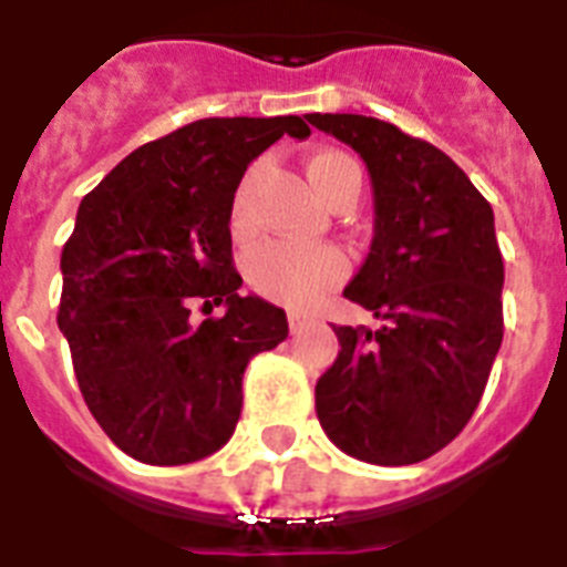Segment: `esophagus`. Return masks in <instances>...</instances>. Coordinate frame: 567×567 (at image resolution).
<instances>
[{
  "mask_svg": "<svg viewBox=\"0 0 567 567\" xmlns=\"http://www.w3.org/2000/svg\"><path fill=\"white\" fill-rule=\"evenodd\" d=\"M288 327H291V332L297 336V332L306 327V318H302V315H297V311H291V315H288Z\"/></svg>",
  "mask_w": 567,
  "mask_h": 567,
  "instance_id": "34e87169",
  "label": "esophagus"
}]
</instances>
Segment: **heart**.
Listing matches in <instances>:
<instances>
[{"label":"heart","mask_w":567,"mask_h":567,"mask_svg":"<svg viewBox=\"0 0 567 567\" xmlns=\"http://www.w3.org/2000/svg\"><path fill=\"white\" fill-rule=\"evenodd\" d=\"M309 182L315 185L329 205L338 199H355L362 188V171L359 164L341 150H320L306 162ZM258 167L244 176L238 185L235 203H231V235L235 238H249L252 235V208L249 196L256 188ZM249 285L261 297L274 302H282L288 309H311L327 297L332 288L344 282L347 258L336 247H291V244H267L256 249L247 265Z\"/></svg>","instance_id":"1"}]
</instances>
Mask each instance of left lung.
<instances>
[{
  "mask_svg": "<svg viewBox=\"0 0 567 567\" xmlns=\"http://www.w3.org/2000/svg\"><path fill=\"white\" fill-rule=\"evenodd\" d=\"M306 120L371 173V252L344 297L379 318V329L336 327L341 350L315 385L318 421L347 456L414 465L465 430L501 350L494 212L450 155L385 120Z\"/></svg>",
  "mask_w": 567,
  "mask_h": 567,
  "instance_id": "left-lung-1",
  "label": "left lung"
}]
</instances>
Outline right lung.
Listing matches in <instances>:
<instances>
[{
    "instance_id": "1",
    "label": "right lung",
    "mask_w": 567,
    "mask_h": 567,
    "mask_svg": "<svg viewBox=\"0 0 567 567\" xmlns=\"http://www.w3.org/2000/svg\"><path fill=\"white\" fill-rule=\"evenodd\" d=\"M302 117H208L137 146L84 196L61 252L64 332L105 435L146 465L212 456L240 417L249 359L288 338L282 309L240 297L231 203L249 162ZM223 305L199 328L189 306Z\"/></svg>"
}]
</instances>
